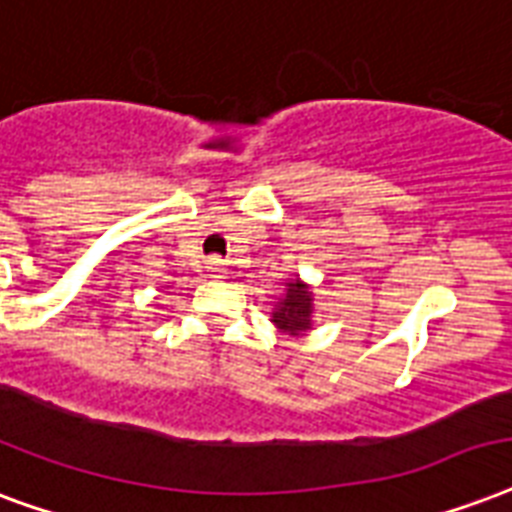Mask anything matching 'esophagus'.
I'll return each mask as SVG.
<instances>
[{"label": "esophagus", "instance_id": "obj_1", "mask_svg": "<svg viewBox=\"0 0 512 512\" xmlns=\"http://www.w3.org/2000/svg\"><path fill=\"white\" fill-rule=\"evenodd\" d=\"M209 268H212L214 276H220V273H222V263H220V260H217V257H214L212 263H209Z\"/></svg>", "mask_w": 512, "mask_h": 512}]
</instances>
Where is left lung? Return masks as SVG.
<instances>
[{
    "mask_svg": "<svg viewBox=\"0 0 512 512\" xmlns=\"http://www.w3.org/2000/svg\"><path fill=\"white\" fill-rule=\"evenodd\" d=\"M314 287L308 282H303L300 276H292L284 282V292L276 295L273 300L271 322L273 327L284 335H292V338H300L314 330V314H317V306H314Z\"/></svg>",
    "mask_w": 512,
    "mask_h": 512,
    "instance_id": "obj_1",
    "label": "left lung"
}]
</instances>
